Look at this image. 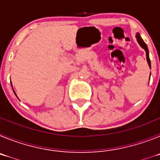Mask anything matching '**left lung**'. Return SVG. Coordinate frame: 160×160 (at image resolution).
Instances as JSON below:
<instances>
[{"mask_svg": "<svg viewBox=\"0 0 160 160\" xmlns=\"http://www.w3.org/2000/svg\"><path fill=\"white\" fill-rule=\"evenodd\" d=\"M135 37H136L137 42H138V44H139V45H140L141 47H142V49H144V50L146 51L147 61H148V65H149L150 68H151V61H150V58H149V51H148V46H147V44L143 42V40H142V38H141L140 35H139V33H138V32H137V33H136V36H135Z\"/></svg>", "mask_w": 160, "mask_h": 160, "instance_id": "1", "label": "left lung"}]
</instances>
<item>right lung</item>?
Returning a JSON list of instances; mask_svg holds the SVG:
<instances>
[{
    "mask_svg": "<svg viewBox=\"0 0 160 160\" xmlns=\"http://www.w3.org/2000/svg\"><path fill=\"white\" fill-rule=\"evenodd\" d=\"M11 86H12V82H11ZM12 90H13V89H12ZM13 92H14V94H16V93H15V91H14V90H13ZM16 96H17V94H16Z\"/></svg>",
    "mask_w": 160,
    "mask_h": 160,
    "instance_id": "1",
    "label": "right lung"
}]
</instances>
